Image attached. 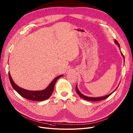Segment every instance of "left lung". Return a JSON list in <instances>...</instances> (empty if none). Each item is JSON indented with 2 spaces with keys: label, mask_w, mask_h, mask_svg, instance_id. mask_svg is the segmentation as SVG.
<instances>
[{
  "label": "left lung",
  "mask_w": 133,
  "mask_h": 133,
  "mask_svg": "<svg viewBox=\"0 0 133 133\" xmlns=\"http://www.w3.org/2000/svg\"><path fill=\"white\" fill-rule=\"evenodd\" d=\"M115 43H116V44L118 46V47H119V49H120V46H119V43H118V42L116 41V39H115ZM121 54H122V56L123 57V58L124 59V55H123V54H122V52H121ZM118 86H117V88H116V89H115L113 92H112L111 93H110V94L104 96L99 97H88V96H85V95H83V94H82V93H81V92L79 91V90H78L77 84V85H76V91H77V94H78V95H79L81 98H82L83 99H85V100H86V101H93V102H95V101H102V100H103V99H105L107 98L108 97H109L110 96L112 93H114V92L115 91H116V90L117 89V88H118Z\"/></svg>",
  "instance_id": "1"
}]
</instances>
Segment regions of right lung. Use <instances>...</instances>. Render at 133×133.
Here are the masks:
<instances>
[{
	"label": "right lung",
	"instance_id": "1",
	"mask_svg": "<svg viewBox=\"0 0 133 133\" xmlns=\"http://www.w3.org/2000/svg\"><path fill=\"white\" fill-rule=\"evenodd\" d=\"M63 76L62 74L60 75V76L55 78L50 84L48 86L47 88H46L45 89L41 91H30L21 88L19 86L16 85L14 82L13 79L11 77L10 72H9V77L11 85H12L14 89L23 97L25 98L34 101H43L48 99L52 94L55 84L56 82V81L58 80L60 77Z\"/></svg>",
	"mask_w": 133,
	"mask_h": 133
}]
</instances>
